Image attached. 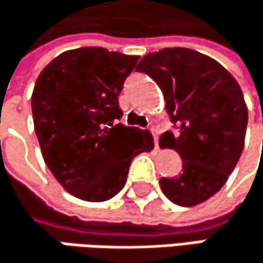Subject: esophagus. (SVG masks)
<instances>
[{"mask_svg": "<svg viewBox=\"0 0 263 263\" xmlns=\"http://www.w3.org/2000/svg\"><path fill=\"white\" fill-rule=\"evenodd\" d=\"M149 132H151V135H153V138H154V145H156V148H159V130H157L156 127H153Z\"/></svg>", "mask_w": 263, "mask_h": 263, "instance_id": "1", "label": "esophagus"}]
</instances>
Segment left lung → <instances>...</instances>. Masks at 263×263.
<instances>
[{
	"mask_svg": "<svg viewBox=\"0 0 263 263\" xmlns=\"http://www.w3.org/2000/svg\"><path fill=\"white\" fill-rule=\"evenodd\" d=\"M138 71L148 74L163 92L170 119L179 127L159 145L181 157V174L160 179L173 203L191 208L215 195L235 170L246 141L248 110L233 76L216 60L187 48L147 54Z\"/></svg>",
	"mask_w": 263,
	"mask_h": 263,
	"instance_id": "8db88e82",
	"label": "left lung"
}]
</instances>
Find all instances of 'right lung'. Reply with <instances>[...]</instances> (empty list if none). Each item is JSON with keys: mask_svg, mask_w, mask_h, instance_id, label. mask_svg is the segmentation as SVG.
Listing matches in <instances>:
<instances>
[{"mask_svg": "<svg viewBox=\"0 0 263 263\" xmlns=\"http://www.w3.org/2000/svg\"><path fill=\"white\" fill-rule=\"evenodd\" d=\"M138 60L101 47L69 49L36 80L31 112L44 160L80 200L115 197L133 157L154 148L149 132L115 124L122 116L118 97Z\"/></svg>", "mask_w": 263, "mask_h": 263, "instance_id": "add662e5", "label": "right lung"}]
</instances>
